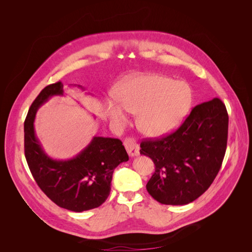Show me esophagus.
Returning a JSON list of instances; mask_svg holds the SVG:
<instances>
[{"instance_id":"34e87169","label":"esophagus","mask_w":252,"mask_h":252,"mask_svg":"<svg viewBox=\"0 0 252 252\" xmlns=\"http://www.w3.org/2000/svg\"><path fill=\"white\" fill-rule=\"evenodd\" d=\"M124 145H125V147H126V151H127L129 156L135 157V156L139 155L140 147H139V145L136 143L135 140H133V139H126L124 142Z\"/></svg>"}]
</instances>
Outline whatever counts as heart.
<instances>
[{
    "mask_svg": "<svg viewBox=\"0 0 252 252\" xmlns=\"http://www.w3.org/2000/svg\"><path fill=\"white\" fill-rule=\"evenodd\" d=\"M117 97H107L105 110L111 121L125 124L128 112L139 114L138 126L148 137H162L176 129L189 112L193 94L184 82L157 73H144L125 81Z\"/></svg>",
    "mask_w": 252,
    "mask_h": 252,
    "instance_id": "b5f03b06",
    "label": "heart"
}]
</instances>
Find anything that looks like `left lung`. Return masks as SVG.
<instances>
[{"label":"left lung","instance_id":"left-lung-1","mask_svg":"<svg viewBox=\"0 0 252 252\" xmlns=\"http://www.w3.org/2000/svg\"><path fill=\"white\" fill-rule=\"evenodd\" d=\"M228 126L226 106L215 98L195 106L175 133L142 142L140 153L155 164L148 193L166 205H185L201 196L220 168Z\"/></svg>","mask_w":252,"mask_h":252}]
</instances>
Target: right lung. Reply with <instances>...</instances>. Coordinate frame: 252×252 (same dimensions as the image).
Segmentation results:
<instances>
[{
  "label": "right lung",
  "instance_id": "right-lung-1",
  "mask_svg": "<svg viewBox=\"0 0 252 252\" xmlns=\"http://www.w3.org/2000/svg\"><path fill=\"white\" fill-rule=\"evenodd\" d=\"M74 86L85 91L81 85ZM63 94V84L58 82L47 86L32 102L24 122V154L32 177L50 199L62 208L82 213L107 199L113 171L128 160V155L121 140L95 136L70 159L50 157L35 136V114L50 98Z\"/></svg>",
  "mask_w": 252,
  "mask_h": 252
}]
</instances>
